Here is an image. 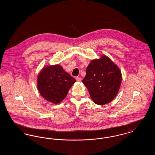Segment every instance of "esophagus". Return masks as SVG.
<instances>
[{"label":"esophagus","instance_id":"esophagus-1","mask_svg":"<svg viewBox=\"0 0 155 155\" xmlns=\"http://www.w3.org/2000/svg\"><path fill=\"white\" fill-rule=\"evenodd\" d=\"M76 80H77V81H78V82H81V78H80V77H76Z\"/></svg>","mask_w":155,"mask_h":155}]
</instances>
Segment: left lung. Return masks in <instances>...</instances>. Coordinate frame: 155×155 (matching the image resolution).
<instances>
[{"instance_id":"1","label":"left lung","mask_w":155,"mask_h":155,"mask_svg":"<svg viewBox=\"0 0 155 155\" xmlns=\"http://www.w3.org/2000/svg\"><path fill=\"white\" fill-rule=\"evenodd\" d=\"M121 80L118 66L103 54L100 59L90 62L82 82L88 89L93 102L104 105L110 103L117 95Z\"/></svg>"}]
</instances>
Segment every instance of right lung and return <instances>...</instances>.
<instances>
[{
    "mask_svg": "<svg viewBox=\"0 0 155 155\" xmlns=\"http://www.w3.org/2000/svg\"><path fill=\"white\" fill-rule=\"evenodd\" d=\"M76 82L59 64L44 67L37 78L38 89L46 101L54 104L61 102Z\"/></svg>",
    "mask_w": 155,
    "mask_h": 155,
    "instance_id": "obj_1",
    "label": "right lung"
}]
</instances>
